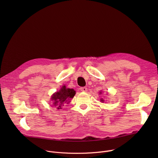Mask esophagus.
Here are the masks:
<instances>
[{
	"label": "esophagus",
	"instance_id": "34e87169",
	"mask_svg": "<svg viewBox=\"0 0 158 158\" xmlns=\"http://www.w3.org/2000/svg\"><path fill=\"white\" fill-rule=\"evenodd\" d=\"M80 89H81V92H86V91H87V88L86 87H81L80 88Z\"/></svg>",
	"mask_w": 158,
	"mask_h": 158
}]
</instances>
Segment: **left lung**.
Instances as JSON below:
<instances>
[{"label":"left lung","instance_id":"left-lung-1","mask_svg":"<svg viewBox=\"0 0 158 158\" xmlns=\"http://www.w3.org/2000/svg\"><path fill=\"white\" fill-rule=\"evenodd\" d=\"M101 101H103V100H101Z\"/></svg>","mask_w":158,"mask_h":158}]
</instances>
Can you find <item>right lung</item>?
Returning a JSON list of instances; mask_svg holds the SVG:
<instances>
[{
	"label": "right lung",
	"mask_w": 158,
	"mask_h": 158,
	"mask_svg": "<svg viewBox=\"0 0 158 158\" xmlns=\"http://www.w3.org/2000/svg\"><path fill=\"white\" fill-rule=\"evenodd\" d=\"M75 94H76V92L73 89L70 88H66L65 86H63L61 89L59 91V92H57L56 93L54 94L52 96V100L54 101L53 104L54 106L57 107V109H61L63 105V104L69 102L71 98H72Z\"/></svg>",
	"instance_id": "right-lung-1"
}]
</instances>
